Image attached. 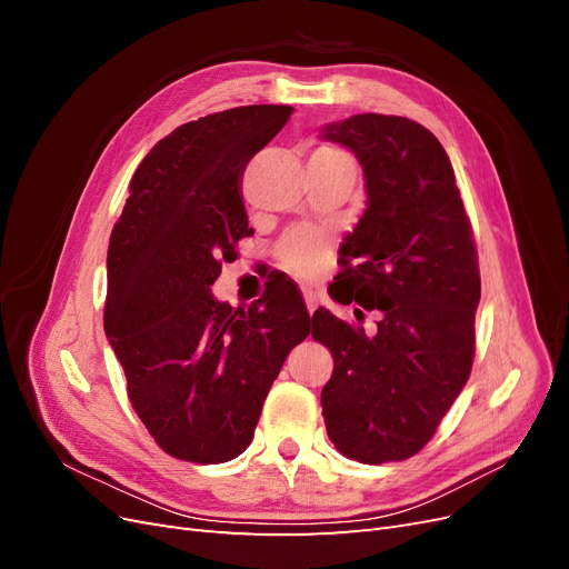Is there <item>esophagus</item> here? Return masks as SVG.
I'll list each match as a JSON object with an SVG mask.
<instances>
[{
    "mask_svg": "<svg viewBox=\"0 0 569 569\" xmlns=\"http://www.w3.org/2000/svg\"><path fill=\"white\" fill-rule=\"evenodd\" d=\"M303 301H306L308 313H313L316 311V295H313V291H303Z\"/></svg>",
    "mask_w": 569,
    "mask_h": 569,
    "instance_id": "34e87169",
    "label": "esophagus"
}]
</instances>
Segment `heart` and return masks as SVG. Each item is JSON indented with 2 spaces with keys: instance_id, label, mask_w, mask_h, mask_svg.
Instances as JSON below:
<instances>
[{
  "instance_id": "obj_1",
  "label": "heart",
  "mask_w": 569,
  "mask_h": 569,
  "mask_svg": "<svg viewBox=\"0 0 569 569\" xmlns=\"http://www.w3.org/2000/svg\"><path fill=\"white\" fill-rule=\"evenodd\" d=\"M316 157H343L335 147H318ZM327 256V242L318 234H297L287 239L282 247V261L297 272H313L322 266Z\"/></svg>"
}]
</instances>
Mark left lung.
Wrapping results in <instances>:
<instances>
[{
	"instance_id": "obj_1",
	"label": "left lung",
	"mask_w": 569,
	"mask_h": 569,
	"mask_svg": "<svg viewBox=\"0 0 569 569\" xmlns=\"http://www.w3.org/2000/svg\"><path fill=\"white\" fill-rule=\"evenodd\" d=\"M322 140L356 153L366 211L339 249V303L377 311V330L313 313L335 370L320 403L327 437L351 460L416 456L468 382L481 295L470 218L437 137L401 116L358 113Z\"/></svg>"
}]
</instances>
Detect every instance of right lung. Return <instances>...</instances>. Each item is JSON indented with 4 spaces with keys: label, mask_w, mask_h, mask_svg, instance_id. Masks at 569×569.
<instances>
[{
    "label": "right lung",
    "mask_w": 569,
    "mask_h": 569,
    "mask_svg": "<svg viewBox=\"0 0 569 569\" xmlns=\"http://www.w3.org/2000/svg\"><path fill=\"white\" fill-rule=\"evenodd\" d=\"M291 111L237 107L176 128L134 170L111 232L104 332L134 412L180 460L242 453L287 353L311 332L295 284L249 308L211 295L234 244L253 234L244 168Z\"/></svg>",
    "instance_id": "obj_1"
}]
</instances>
